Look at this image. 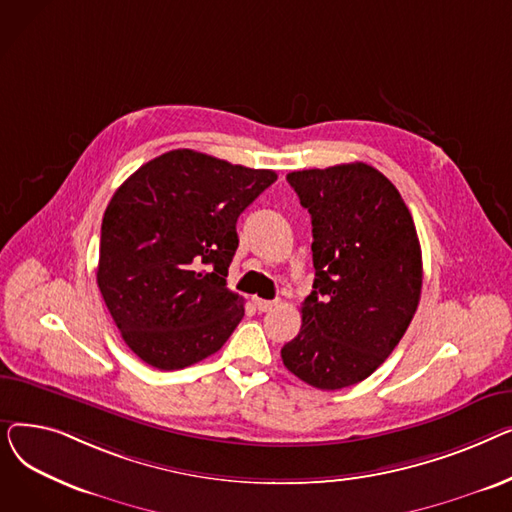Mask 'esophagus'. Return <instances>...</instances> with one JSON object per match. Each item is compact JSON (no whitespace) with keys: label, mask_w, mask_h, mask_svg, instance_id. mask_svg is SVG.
Segmentation results:
<instances>
[{"label":"esophagus","mask_w":512,"mask_h":512,"mask_svg":"<svg viewBox=\"0 0 512 512\" xmlns=\"http://www.w3.org/2000/svg\"><path fill=\"white\" fill-rule=\"evenodd\" d=\"M278 307V301H265V299H255V309L259 311V313H267V311H272V309H276Z\"/></svg>","instance_id":"1"}]
</instances>
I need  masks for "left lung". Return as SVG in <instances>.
I'll use <instances>...</instances> for the list:
<instances>
[{"mask_svg":"<svg viewBox=\"0 0 512 512\" xmlns=\"http://www.w3.org/2000/svg\"><path fill=\"white\" fill-rule=\"evenodd\" d=\"M286 180L311 213L315 282L282 361L309 386L340 390L388 359L417 311L423 265L415 222L396 186L361 161Z\"/></svg>","mask_w":512,"mask_h":512,"instance_id":"8db88e82","label":"left lung"}]
</instances>
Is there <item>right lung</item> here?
<instances>
[{
	"label": "right lung",
	"instance_id": "1",
	"mask_svg": "<svg viewBox=\"0 0 512 512\" xmlns=\"http://www.w3.org/2000/svg\"><path fill=\"white\" fill-rule=\"evenodd\" d=\"M272 170L174 149L134 172L101 222L97 286L130 351L172 371L218 353L245 315L226 288L236 222Z\"/></svg>",
	"mask_w": 512,
	"mask_h": 512
}]
</instances>
